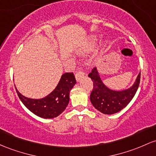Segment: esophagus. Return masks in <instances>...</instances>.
Returning a JSON list of instances; mask_svg holds the SVG:
<instances>
[{
  "label": "esophagus",
  "instance_id": "1",
  "mask_svg": "<svg viewBox=\"0 0 156 156\" xmlns=\"http://www.w3.org/2000/svg\"><path fill=\"white\" fill-rule=\"evenodd\" d=\"M83 75H84V73H83L81 70H78V71L75 73V78H76V81H80V79H81V78H83Z\"/></svg>",
  "mask_w": 156,
  "mask_h": 156
}]
</instances>
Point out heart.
I'll list each match as a JSON object with an SVG mask.
<instances>
[{
    "instance_id": "1",
    "label": "heart",
    "mask_w": 156,
    "mask_h": 156,
    "mask_svg": "<svg viewBox=\"0 0 156 156\" xmlns=\"http://www.w3.org/2000/svg\"><path fill=\"white\" fill-rule=\"evenodd\" d=\"M95 42V38H92V41H91V44H93Z\"/></svg>"
}]
</instances>
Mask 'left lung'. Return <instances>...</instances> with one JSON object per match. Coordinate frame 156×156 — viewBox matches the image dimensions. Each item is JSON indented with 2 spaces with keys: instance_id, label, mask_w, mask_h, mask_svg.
I'll return each mask as SVG.
<instances>
[{
  "instance_id": "8db88e82",
  "label": "left lung",
  "mask_w": 156,
  "mask_h": 156,
  "mask_svg": "<svg viewBox=\"0 0 156 156\" xmlns=\"http://www.w3.org/2000/svg\"><path fill=\"white\" fill-rule=\"evenodd\" d=\"M93 82L90 101L95 109L104 114L112 115L126 107L136 95L141 79V73L130 88L122 91H114L104 84L96 67L88 75Z\"/></svg>"
}]
</instances>
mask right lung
I'll return each mask as SVG.
<instances>
[{
  "instance_id": "add662e5",
  "label": "right lung",
  "mask_w": 156,
  "mask_h": 156,
  "mask_svg": "<svg viewBox=\"0 0 156 156\" xmlns=\"http://www.w3.org/2000/svg\"><path fill=\"white\" fill-rule=\"evenodd\" d=\"M76 83L73 73H64L58 84L49 95L41 99L24 97L16 90L17 94L29 110L43 119H53L65 110L69 101V92Z\"/></svg>"
}]
</instances>
